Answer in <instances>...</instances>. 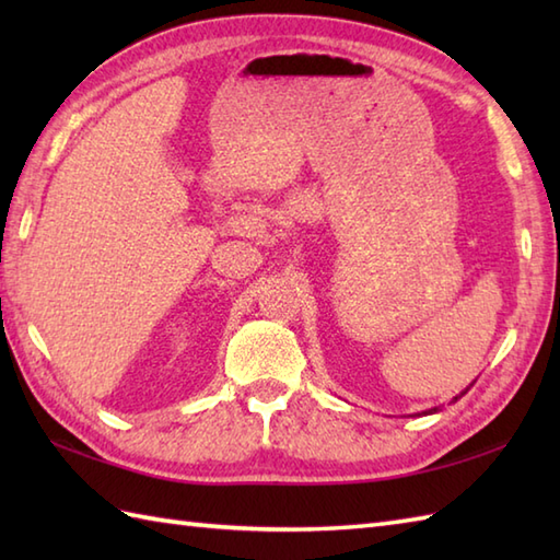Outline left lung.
Wrapping results in <instances>:
<instances>
[{"mask_svg":"<svg viewBox=\"0 0 560 560\" xmlns=\"http://www.w3.org/2000/svg\"><path fill=\"white\" fill-rule=\"evenodd\" d=\"M464 392H467V389H464ZM464 392H462V395H464ZM462 395H459V397H462ZM459 397H455V399H459ZM433 411H435V409H433Z\"/></svg>","mask_w":560,"mask_h":560,"instance_id":"left-lung-1","label":"left lung"}]
</instances>
